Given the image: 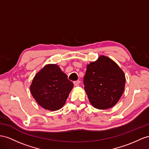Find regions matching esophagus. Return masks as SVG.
Here are the masks:
<instances>
[{"label": "esophagus", "instance_id": "1", "mask_svg": "<svg viewBox=\"0 0 149 149\" xmlns=\"http://www.w3.org/2000/svg\"><path fill=\"white\" fill-rule=\"evenodd\" d=\"M79 84H80V81H74V84L76 87L79 86Z\"/></svg>", "mask_w": 149, "mask_h": 149}]
</instances>
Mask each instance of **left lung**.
<instances>
[{"label": "left lung", "instance_id": "obj_1", "mask_svg": "<svg viewBox=\"0 0 149 149\" xmlns=\"http://www.w3.org/2000/svg\"><path fill=\"white\" fill-rule=\"evenodd\" d=\"M125 82L123 71L113 60L104 55L87 65L84 77L90 103L99 109H107L117 103L123 93Z\"/></svg>", "mask_w": 149, "mask_h": 149}]
</instances>
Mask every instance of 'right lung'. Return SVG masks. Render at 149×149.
Instances as JSON below:
<instances>
[{
  "mask_svg": "<svg viewBox=\"0 0 149 149\" xmlns=\"http://www.w3.org/2000/svg\"><path fill=\"white\" fill-rule=\"evenodd\" d=\"M73 87L58 65L48 64L35 75L30 91L42 108L56 111L63 107Z\"/></svg>",
  "mask_w": 149,
  "mask_h": 149,
  "instance_id": "1",
  "label": "right lung"
}]
</instances>
